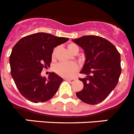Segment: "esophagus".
<instances>
[{"label":"esophagus","instance_id":"esophagus-1","mask_svg":"<svg viewBox=\"0 0 134 134\" xmlns=\"http://www.w3.org/2000/svg\"><path fill=\"white\" fill-rule=\"evenodd\" d=\"M66 81H69L70 83H73L76 81V79L74 78H72V79H66Z\"/></svg>","mask_w":134,"mask_h":134}]
</instances>
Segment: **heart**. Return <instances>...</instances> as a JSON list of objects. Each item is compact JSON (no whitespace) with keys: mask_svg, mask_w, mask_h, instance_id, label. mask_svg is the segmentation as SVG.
<instances>
[{"mask_svg":"<svg viewBox=\"0 0 134 134\" xmlns=\"http://www.w3.org/2000/svg\"><path fill=\"white\" fill-rule=\"evenodd\" d=\"M68 51L72 54L77 53L79 51V47L76 44L73 43H69L67 46ZM59 47H54L52 53V58H54L56 57L57 52H58ZM79 69V66L75 62L71 63H58L54 66L53 70L54 72L59 75L60 76L63 77H72L77 72Z\"/></svg>","mask_w":134,"mask_h":134,"instance_id":"heart-1","label":"heart"}]
</instances>
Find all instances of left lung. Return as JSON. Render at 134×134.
<instances>
[{
	"mask_svg": "<svg viewBox=\"0 0 134 134\" xmlns=\"http://www.w3.org/2000/svg\"><path fill=\"white\" fill-rule=\"evenodd\" d=\"M72 41L83 49L86 57L81 74L87 77L79 79L83 88L76 96L87 104H99L118 83L122 71L120 54L113 43L101 37L85 35Z\"/></svg>",
	"mask_w": 134,
	"mask_h": 134,
	"instance_id": "1",
	"label": "left lung"
}]
</instances>
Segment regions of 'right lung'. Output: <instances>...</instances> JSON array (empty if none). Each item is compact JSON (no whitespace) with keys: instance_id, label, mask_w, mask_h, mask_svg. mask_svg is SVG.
Here are the masks:
<instances>
[{"instance_id":"right-lung-1","label":"right lung","mask_w":134,"mask_h":134,"mask_svg":"<svg viewBox=\"0 0 134 134\" xmlns=\"http://www.w3.org/2000/svg\"><path fill=\"white\" fill-rule=\"evenodd\" d=\"M47 33H36L21 38L10 56V72L22 96L33 103L45 102L58 91L63 79L50 73L48 80L41 76L50 66L53 49L68 41Z\"/></svg>"}]
</instances>
